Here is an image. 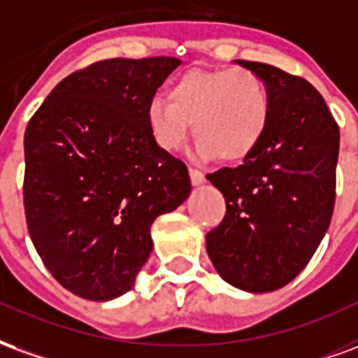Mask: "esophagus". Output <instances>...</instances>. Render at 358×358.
Segmentation results:
<instances>
[{"label": "esophagus", "mask_w": 358, "mask_h": 358, "mask_svg": "<svg viewBox=\"0 0 358 358\" xmlns=\"http://www.w3.org/2000/svg\"><path fill=\"white\" fill-rule=\"evenodd\" d=\"M189 176H190V181H192V185H202L206 179L204 173H202L200 169H194V168L189 169Z\"/></svg>", "instance_id": "esophagus-1"}]
</instances>
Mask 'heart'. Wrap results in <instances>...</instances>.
<instances>
[{
    "label": "heart",
    "mask_w": 358,
    "mask_h": 358,
    "mask_svg": "<svg viewBox=\"0 0 358 358\" xmlns=\"http://www.w3.org/2000/svg\"><path fill=\"white\" fill-rule=\"evenodd\" d=\"M268 110L267 87L252 70H189L169 99L148 101L145 118L154 143L168 152L182 147L192 122L200 156L240 162L265 137Z\"/></svg>",
    "instance_id": "1"
}]
</instances>
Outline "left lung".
<instances>
[{
	"instance_id": "1",
	"label": "left lung",
	"mask_w": 358,
	"mask_h": 358,
	"mask_svg": "<svg viewBox=\"0 0 358 358\" xmlns=\"http://www.w3.org/2000/svg\"><path fill=\"white\" fill-rule=\"evenodd\" d=\"M265 83L268 125L238 168L208 173L225 198L206 250L223 280L262 294L292 282L311 262L336 202L340 127L311 83L263 62L236 61Z\"/></svg>"
}]
</instances>
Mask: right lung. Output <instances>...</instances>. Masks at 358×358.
<instances>
[{"mask_svg":"<svg viewBox=\"0 0 358 358\" xmlns=\"http://www.w3.org/2000/svg\"><path fill=\"white\" fill-rule=\"evenodd\" d=\"M181 64L108 59L76 70L24 133V213L55 280L91 301L129 292L152 252L154 219L190 194L189 169L154 143L148 101Z\"/></svg>","mask_w":358,"mask_h":358,"instance_id":"add662e5","label":"right lung"}]
</instances>
